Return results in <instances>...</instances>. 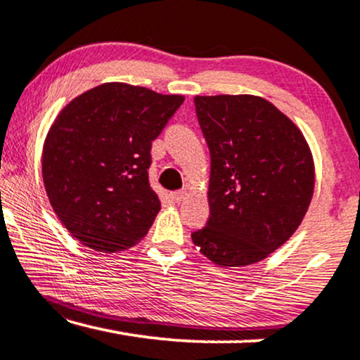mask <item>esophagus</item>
I'll list each match as a JSON object with an SVG mask.
<instances>
[{"label": "esophagus", "mask_w": 360, "mask_h": 360, "mask_svg": "<svg viewBox=\"0 0 360 360\" xmlns=\"http://www.w3.org/2000/svg\"><path fill=\"white\" fill-rule=\"evenodd\" d=\"M170 198L174 200V201H176V203H179V201H184V200L186 198V190H176V191H172V193H170Z\"/></svg>", "instance_id": "1"}]
</instances>
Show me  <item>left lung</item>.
Wrapping results in <instances>:
<instances>
[{"label":"left lung","instance_id":"8db88e82","mask_svg":"<svg viewBox=\"0 0 360 360\" xmlns=\"http://www.w3.org/2000/svg\"><path fill=\"white\" fill-rule=\"evenodd\" d=\"M211 157L200 252L221 267L267 259L292 238L314 191V162L303 132L277 106L254 95L195 96Z\"/></svg>","mask_w":360,"mask_h":360}]
</instances>
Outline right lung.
I'll return each instance as SVG.
<instances>
[{
    "instance_id": "1",
    "label": "right lung",
    "mask_w": 360,
    "mask_h": 360,
    "mask_svg": "<svg viewBox=\"0 0 360 360\" xmlns=\"http://www.w3.org/2000/svg\"><path fill=\"white\" fill-rule=\"evenodd\" d=\"M184 95L103 83L58 112L42 150L49 201L65 229L98 252L126 250L160 211L149 184L150 146Z\"/></svg>"
}]
</instances>
